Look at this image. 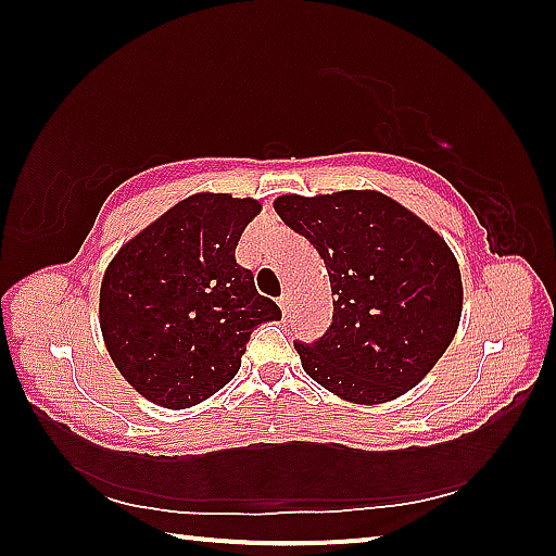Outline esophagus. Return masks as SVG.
Returning <instances> with one entry per match:
<instances>
[{
	"label": "esophagus",
	"instance_id": "1",
	"mask_svg": "<svg viewBox=\"0 0 556 556\" xmlns=\"http://www.w3.org/2000/svg\"><path fill=\"white\" fill-rule=\"evenodd\" d=\"M279 308H281V314H289V308H291V299H289V294H281L279 296Z\"/></svg>",
	"mask_w": 556,
	"mask_h": 556
}]
</instances>
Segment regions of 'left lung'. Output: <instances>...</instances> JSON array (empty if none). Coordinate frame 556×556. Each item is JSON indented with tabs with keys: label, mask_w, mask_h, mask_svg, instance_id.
Returning a JSON list of instances; mask_svg holds the SVG:
<instances>
[{
	"label": "left lung",
	"mask_w": 556,
	"mask_h": 556,
	"mask_svg": "<svg viewBox=\"0 0 556 556\" xmlns=\"http://www.w3.org/2000/svg\"><path fill=\"white\" fill-rule=\"evenodd\" d=\"M275 211L318 250L336 294L328 333L294 345L308 378L368 407L417 388L454 341L464 308L446 240L370 188L285 193Z\"/></svg>",
	"instance_id": "8db88e82"
}]
</instances>
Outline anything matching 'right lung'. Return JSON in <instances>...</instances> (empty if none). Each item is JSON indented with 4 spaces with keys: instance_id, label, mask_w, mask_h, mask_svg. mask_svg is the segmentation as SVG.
<instances>
[{
    "instance_id": "1",
    "label": "right lung",
    "mask_w": 556,
    "mask_h": 556,
    "mask_svg": "<svg viewBox=\"0 0 556 556\" xmlns=\"http://www.w3.org/2000/svg\"><path fill=\"white\" fill-rule=\"evenodd\" d=\"M262 203L199 191L127 240L100 285V331L131 388L166 409L213 397L240 370L252 328L281 318L235 262Z\"/></svg>"
}]
</instances>
